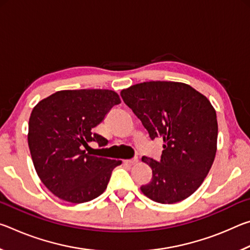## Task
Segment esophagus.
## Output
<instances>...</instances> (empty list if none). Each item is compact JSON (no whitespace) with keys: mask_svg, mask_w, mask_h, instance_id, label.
Listing matches in <instances>:
<instances>
[{"mask_svg":"<svg viewBox=\"0 0 250 250\" xmlns=\"http://www.w3.org/2000/svg\"><path fill=\"white\" fill-rule=\"evenodd\" d=\"M138 162H139L138 156H134L133 159H130V160H125V164H130V166H132V164H137Z\"/></svg>","mask_w":250,"mask_h":250,"instance_id":"esophagus-1","label":"esophagus"}]
</instances>
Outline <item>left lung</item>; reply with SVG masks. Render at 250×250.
I'll list each match as a JSON object with an SVG mask.
<instances>
[{
	"label": "left lung",
	"instance_id": "left-lung-1",
	"mask_svg": "<svg viewBox=\"0 0 250 250\" xmlns=\"http://www.w3.org/2000/svg\"><path fill=\"white\" fill-rule=\"evenodd\" d=\"M125 104L146 129L151 140L162 139L159 161L143 156L152 168L141 191L152 201L173 204L200 188L213 166L217 117L209 100L188 84L147 82L121 91Z\"/></svg>",
	"mask_w": 250,
	"mask_h": 250
}]
</instances>
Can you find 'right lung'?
Instances as JSON below:
<instances>
[{"mask_svg": "<svg viewBox=\"0 0 250 250\" xmlns=\"http://www.w3.org/2000/svg\"><path fill=\"white\" fill-rule=\"evenodd\" d=\"M121 100L105 89L57 91L40 101L28 121V146L41 181L54 195L79 204L104 192L121 161L86 153L89 142L105 146L107 139L92 132Z\"/></svg>", "mask_w": 250, "mask_h": 250, "instance_id": "right-lung-1", "label": "right lung"}]
</instances>
